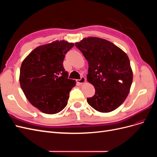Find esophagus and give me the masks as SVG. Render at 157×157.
Masks as SVG:
<instances>
[{
  "mask_svg": "<svg viewBox=\"0 0 157 157\" xmlns=\"http://www.w3.org/2000/svg\"><path fill=\"white\" fill-rule=\"evenodd\" d=\"M85 82H86V78H85L84 77H81L80 79H77V82L79 84H82L84 83Z\"/></svg>",
  "mask_w": 157,
  "mask_h": 157,
  "instance_id": "34e87169",
  "label": "esophagus"
}]
</instances>
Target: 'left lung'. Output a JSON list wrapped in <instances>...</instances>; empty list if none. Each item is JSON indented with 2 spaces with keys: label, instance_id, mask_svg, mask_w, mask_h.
Listing matches in <instances>:
<instances>
[{
  "label": "left lung",
  "instance_id": "obj_1",
  "mask_svg": "<svg viewBox=\"0 0 157 157\" xmlns=\"http://www.w3.org/2000/svg\"><path fill=\"white\" fill-rule=\"evenodd\" d=\"M75 46L88 61L87 80L96 90L87 102L99 112L115 110L124 101L132 83L128 56L112 42L100 38H84Z\"/></svg>",
  "mask_w": 157,
  "mask_h": 157
}]
</instances>
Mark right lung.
Wrapping results in <instances>:
<instances>
[{"mask_svg":"<svg viewBox=\"0 0 157 157\" xmlns=\"http://www.w3.org/2000/svg\"><path fill=\"white\" fill-rule=\"evenodd\" d=\"M73 46V43L56 40L38 46L23 61L21 88L29 101L42 113H58L67 105L76 81L68 78L63 62Z\"/></svg>","mask_w":157,"mask_h":157,"instance_id":"right-lung-1","label":"right lung"}]
</instances>
